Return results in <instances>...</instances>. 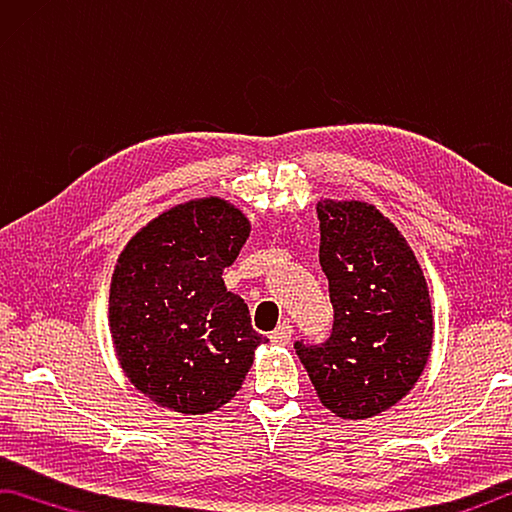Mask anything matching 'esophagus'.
<instances>
[{
  "mask_svg": "<svg viewBox=\"0 0 512 512\" xmlns=\"http://www.w3.org/2000/svg\"><path fill=\"white\" fill-rule=\"evenodd\" d=\"M270 339H272V344H279V346H285V344H290V339H292V326L288 324V321H283V324L274 330V333L270 335Z\"/></svg>",
  "mask_w": 512,
  "mask_h": 512,
  "instance_id": "esophagus-1",
  "label": "esophagus"
}]
</instances>
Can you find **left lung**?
I'll return each instance as SVG.
<instances>
[{"mask_svg":"<svg viewBox=\"0 0 512 512\" xmlns=\"http://www.w3.org/2000/svg\"><path fill=\"white\" fill-rule=\"evenodd\" d=\"M319 265L335 310L321 344L294 342L321 405L371 418L414 389L434 339L432 303L414 251L366 202H319Z\"/></svg>","mask_w":512,"mask_h":512,"instance_id":"obj_1","label":"left lung"}]
</instances>
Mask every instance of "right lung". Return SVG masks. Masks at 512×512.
<instances>
[{"mask_svg": "<svg viewBox=\"0 0 512 512\" xmlns=\"http://www.w3.org/2000/svg\"><path fill=\"white\" fill-rule=\"evenodd\" d=\"M247 238L249 220L236 206L204 197L161 213L121 251L112 342L130 382L159 407L186 416L222 407L267 342L222 281Z\"/></svg>", "mask_w": 512, "mask_h": 512, "instance_id": "add662e5", "label": "right lung"}]
</instances>
